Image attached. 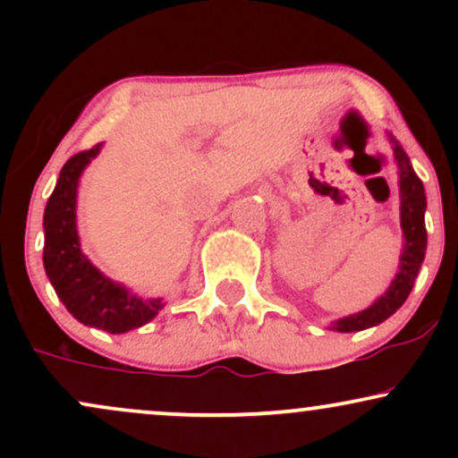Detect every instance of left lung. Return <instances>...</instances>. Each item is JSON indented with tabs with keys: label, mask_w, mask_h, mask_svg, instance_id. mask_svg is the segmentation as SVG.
<instances>
[{
	"label": "left lung",
	"mask_w": 458,
	"mask_h": 458,
	"mask_svg": "<svg viewBox=\"0 0 458 458\" xmlns=\"http://www.w3.org/2000/svg\"><path fill=\"white\" fill-rule=\"evenodd\" d=\"M390 140L394 144V157H396L398 170H401V228L404 234L401 271L396 273V277H394L386 295L377 299L370 308L360 314H353V317L338 320L335 323V329L338 331H361L390 318L407 301L424 260V250H427V225H424L427 193H424L422 181L413 172L411 161H409L401 141L394 138Z\"/></svg>",
	"instance_id": "left-lung-1"
}]
</instances>
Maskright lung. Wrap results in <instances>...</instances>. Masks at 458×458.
<instances>
[{
  "label": "right lung",
  "mask_w": 458,
  "mask_h": 458,
  "mask_svg": "<svg viewBox=\"0 0 458 458\" xmlns=\"http://www.w3.org/2000/svg\"><path fill=\"white\" fill-rule=\"evenodd\" d=\"M98 148L101 144L77 152L62 167L45 208L43 260L57 297L79 323L109 334H124L155 318L163 303L161 299L144 301L129 295L127 288L107 280L79 247L75 225L77 182Z\"/></svg>",
  "instance_id": "right-lung-1"
}]
</instances>
